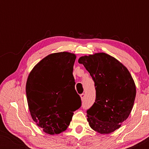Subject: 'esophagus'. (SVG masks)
Segmentation results:
<instances>
[{"label":"esophagus","instance_id":"obj_1","mask_svg":"<svg viewBox=\"0 0 149 149\" xmlns=\"http://www.w3.org/2000/svg\"><path fill=\"white\" fill-rule=\"evenodd\" d=\"M81 100L83 101L85 99V94L84 93H82V94H81Z\"/></svg>","mask_w":149,"mask_h":149}]
</instances>
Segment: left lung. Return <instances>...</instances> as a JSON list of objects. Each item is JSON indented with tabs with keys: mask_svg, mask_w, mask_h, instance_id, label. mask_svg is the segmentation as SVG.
Masks as SVG:
<instances>
[{
	"mask_svg": "<svg viewBox=\"0 0 149 149\" xmlns=\"http://www.w3.org/2000/svg\"><path fill=\"white\" fill-rule=\"evenodd\" d=\"M95 83V100L87 111V121L93 130L107 134L119 129L129 117L136 89L125 66L105 53L79 59Z\"/></svg>",
	"mask_w": 149,
	"mask_h": 149,
	"instance_id": "1",
	"label": "left lung"
}]
</instances>
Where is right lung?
Returning <instances> with one entry per match:
<instances>
[{"label":"right lung","mask_w":149,"mask_h":149,"mask_svg":"<svg viewBox=\"0 0 149 149\" xmlns=\"http://www.w3.org/2000/svg\"><path fill=\"white\" fill-rule=\"evenodd\" d=\"M76 56L60 52L40 61L28 75L26 91L30 115L48 134H58L70 125L81 106L72 74Z\"/></svg>","instance_id":"1"}]
</instances>
